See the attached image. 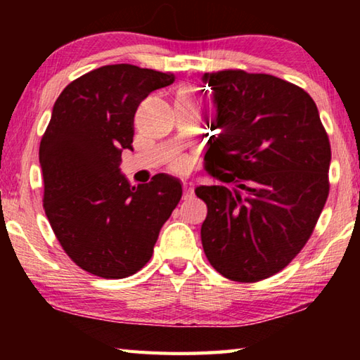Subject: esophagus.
I'll return each mask as SVG.
<instances>
[{
  "instance_id": "1",
  "label": "esophagus",
  "mask_w": 360,
  "mask_h": 360,
  "mask_svg": "<svg viewBox=\"0 0 360 360\" xmlns=\"http://www.w3.org/2000/svg\"><path fill=\"white\" fill-rule=\"evenodd\" d=\"M182 192H184V200L192 197V195H193V184L191 181H186L184 184H182Z\"/></svg>"
}]
</instances>
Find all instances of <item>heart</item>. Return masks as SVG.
Wrapping results in <instances>:
<instances>
[{
	"label": "heart",
	"instance_id": "b5f03b06",
	"mask_svg": "<svg viewBox=\"0 0 360 360\" xmlns=\"http://www.w3.org/2000/svg\"><path fill=\"white\" fill-rule=\"evenodd\" d=\"M176 103H186V105H195L198 103V94L197 89L191 84H184L178 89V95H176Z\"/></svg>",
	"mask_w": 360,
	"mask_h": 360
}]
</instances>
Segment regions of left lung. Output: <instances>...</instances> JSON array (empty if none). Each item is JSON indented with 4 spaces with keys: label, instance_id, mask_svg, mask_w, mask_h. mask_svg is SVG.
Listing matches in <instances>:
<instances>
[{
    "label": "left lung",
    "instance_id": "left-lung-1",
    "mask_svg": "<svg viewBox=\"0 0 360 360\" xmlns=\"http://www.w3.org/2000/svg\"><path fill=\"white\" fill-rule=\"evenodd\" d=\"M217 117L200 186L208 206L202 243L214 270L257 283L288 266L311 236L327 202L330 141L302 87L264 72H205Z\"/></svg>",
    "mask_w": 360,
    "mask_h": 360
}]
</instances>
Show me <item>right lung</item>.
Listing matches in <instances>:
<instances>
[{
    "label": "right lung",
    "instance_id": "right-lung-1",
    "mask_svg": "<svg viewBox=\"0 0 360 360\" xmlns=\"http://www.w3.org/2000/svg\"><path fill=\"white\" fill-rule=\"evenodd\" d=\"M174 75L106 65L63 89L39 144L44 206L60 246L82 270L106 279L135 275L178 206V179L155 174L130 186L120 155L133 149V119L146 96Z\"/></svg>",
    "mask_w": 360,
    "mask_h": 360
}]
</instances>
